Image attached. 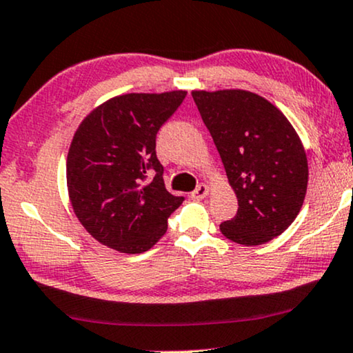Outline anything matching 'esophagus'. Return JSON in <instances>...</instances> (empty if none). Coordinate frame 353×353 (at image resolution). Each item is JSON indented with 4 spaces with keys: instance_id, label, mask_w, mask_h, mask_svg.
Wrapping results in <instances>:
<instances>
[{
    "instance_id": "obj_1",
    "label": "esophagus",
    "mask_w": 353,
    "mask_h": 353,
    "mask_svg": "<svg viewBox=\"0 0 353 353\" xmlns=\"http://www.w3.org/2000/svg\"><path fill=\"white\" fill-rule=\"evenodd\" d=\"M208 192H210V187H208V185H206V184H200L194 192H192L190 196H192V199H194V200H201V199H205L206 195H208Z\"/></svg>"
}]
</instances>
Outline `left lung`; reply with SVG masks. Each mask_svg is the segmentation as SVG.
Returning <instances> with one entry per match:
<instances>
[{
  "instance_id": "left-lung-1",
  "label": "left lung",
  "mask_w": 353,
  "mask_h": 353,
  "mask_svg": "<svg viewBox=\"0 0 353 353\" xmlns=\"http://www.w3.org/2000/svg\"><path fill=\"white\" fill-rule=\"evenodd\" d=\"M223 159L239 210L219 229L241 245H261L297 218L308 184L303 145L283 112L245 90L192 92Z\"/></svg>"
}]
</instances>
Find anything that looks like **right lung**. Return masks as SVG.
<instances>
[{
  "label": "right lung",
  "mask_w": 353,
  "mask_h": 353,
  "mask_svg": "<svg viewBox=\"0 0 353 353\" xmlns=\"http://www.w3.org/2000/svg\"><path fill=\"white\" fill-rule=\"evenodd\" d=\"M187 92L129 93L92 111L68 154L74 213L103 245L143 253L168 231V218L184 201L164 187L157 134Z\"/></svg>",
  "instance_id": "right-lung-1"
}]
</instances>
